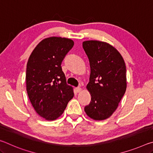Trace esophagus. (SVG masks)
I'll return each mask as SVG.
<instances>
[{
    "label": "esophagus",
    "mask_w": 153,
    "mask_h": 153,
    "mask_svg": "<svg viewBox=\"0 0 153 153\" xmlns=\"http://www.w3.org/2000/svg\"><path fill=\"white\" fill-rule=\"evenodd\" d=\"M75 90H76V92L77 93H79V92H81L82 88L80 87H77V88H76V89H75Z\"/></svg>",
    "instance_id": "obj_1"
}]
</instances>
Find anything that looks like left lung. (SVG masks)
<instances>
[{
    "label": "left lung",
    "instance_id": "8db88e82",
    "mask_svg": "<svg viewBox=\"0 0 153 153\" xmlns=\"http://www.w3.org/2000/svg\"><path fill=\"white\" fill-rule=\"evenodd\" d=\"M89 59L90 76L86 88L91 101L84 108L94 120H104L112 115L127 88L126 67L121 54L113 46L98 40L82 43Z\"/></svg>",
    "mask_w": 153,
    "mask_h": 153
}]
</instances>
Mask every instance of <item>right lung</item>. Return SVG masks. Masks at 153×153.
Segmentation results:
<instances>
[{
	"label": "right lung",
	"mask_w": 153,
	"mask_h": 153,
	"mask_svg": "<svg viewBox=\"0 0 153 153\" xmlns=\"http://www.w3.org/2000/svg\"><path fill=\"white\" fill-rule=\"evenodd\" d=\"M74 45L69 38H45L28 59L25 77L28 97L36 112L46 120L60 117L74 97L73 88L67 84L61 66Z\"/></svg>",
	"instance_id": "1"
}]
</instances>
